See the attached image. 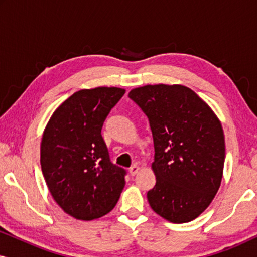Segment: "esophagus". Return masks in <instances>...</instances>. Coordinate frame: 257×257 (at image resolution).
Segmentation results:
<instances>
[{"instance_id":"34e87169","label":"esophagus","mask_w":257,"mask_h":257,"mask_svg":"<svg viewBox=\"0 0 257 257\" xmlns=\"http://www.w3.org/2000/svg\"><path fill=\"white\" fill-rule=\"evenodd\" d=\"M140 170V167L138 166L137 164H133L131 167H130V173H131V175H136L137 173H138Z\"/></svg>"}]
</instances>
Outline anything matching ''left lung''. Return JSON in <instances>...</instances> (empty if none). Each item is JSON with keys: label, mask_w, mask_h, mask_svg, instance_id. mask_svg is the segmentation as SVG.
<instances>
[{"label": "left lung", "mask_w": 257, "mask_h": 257, "mask_svg": "<svg viewBox=\"0 0 257 257\" xmlns=\"http://www.w3.org/2000/svg\"><path fill=\"white\" fill-rule=\"evenodd\" d=\"M128 97L147 115L154 143L151 208L173 223L194 220L213 201L223 174L224 135L212 108L187 86L145 85Z\"/></svg>", "instance_id": "obj_1"}]
</instances>
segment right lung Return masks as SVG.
<instances>
[{
    "label": "right lung",
    "instance_id": "right-lung-1",
    "mask_svg": "<svg viewBox=\"0 0 257 257\" xmlns=\"http://www.w3.org/2000/svg\"><path fill=\"white\" fill-rule=\"evenodd\" d=\"M120 87L77 91L45 126L41 167L57 205L77 220L91 221L114 208L125 186L124 168L111 163L101 127L124 96Z\"/></svg>",
    "mask_w": 257,
    "mask_h": 257
}]
</instances>
